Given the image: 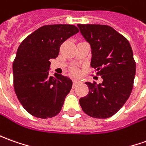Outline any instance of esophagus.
<instances>
[{
    "mask_svg": "<svg viewBox=\"0 0 146 146\" xmlns=\"http://www.w3.org/2000/svg\"><path fill=\"white\" fill-rule=\"evenodd\" d=\"M81 81H80V80H77V79H73V86H75L76 85H77L78 83H80Z\"/></svg>",
    "mask_w": 146,
    "mask_h": 146,
    "instance_id": "34e87169",
    "label": "esophagus"
}]
</instances>
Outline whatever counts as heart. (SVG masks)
Masks as SVG:
<instances>
[{"instance_id": "obj_1", "label": "heart", "mask_w": 146, "mask_h": 146, "mask_svg": "<svg viewBox=\"0 0 146 146\" xmlns=\"http://www.w3.org/2000/svg\"><path fill=\"white\" fill-rule=\"evenodd\" d=\"M72 72H73V73H74V74H76V73H77V71L76 70V69H73V70H72Z\"/></svg>"}]
</instances>
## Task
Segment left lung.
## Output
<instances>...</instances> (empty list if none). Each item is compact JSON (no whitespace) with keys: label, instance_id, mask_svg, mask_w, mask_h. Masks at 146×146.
I'll list each match as a JSON object with an SVG mask.
<instances>
[{"label":"left lung","instance_id":"obj_1","mask_svg":"<svg viewBox=\"0 0 146 146\" xmlns=\"http://www.w3.org/2000/svg\"><path fill=\"white\" fill-rule=\"evenodd\" d=\"M91 48V66L103 79L97 84L87 81L89 94L80 98L82 110L92 117L114 115L131 94L136 63L128 40L109 25H77Z\"/></svg>","mask_w":146,"mask_h":146}]
</instances>
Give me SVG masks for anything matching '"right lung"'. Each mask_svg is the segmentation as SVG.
<instances>
[{
    "label": "right lung",
    "mask_w": 146,
    "mask_h": 146,
    "mask_svg": "<svg viewBox=\"0 0 146 146\" xmlns=\"http://www.w3.org/2000/svg\"><path fill=\"white\" fill-rule=\"evenodd\" d=\"M78 32L72 25H44L17 48L13 64L15 93L25 110L36 117H55L63 106L73 81L61 74L50 76V60L58 56L61 44Z\"/></svg>",
    "instance_id": "right-lung-1"
}]
</instances>
